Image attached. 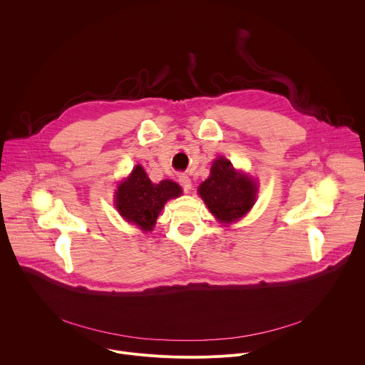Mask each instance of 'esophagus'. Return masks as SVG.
<instances>
[{
  "mask_svg": "<svg viewBox=\"0 0 365 365\" xmlns=\"http://www.w3.org/2000/svg\"><path fill=\"white\" fill-rule=\"evenodd\" d=\"M179 183L182 185L185 192H189L192 189V180H190V178L187 175H180L179 176Z\"/></svg>",
  "mask_w": 365,
  "mask_h": 365,
  "instance_id": "obj_1",
  "label": "esophagus"
}]
</instances>
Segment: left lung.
<instances>
[{"label":"left lung","mask_w":365,"mask_h":365,"mask_svg":"<svg viewBox=\"0 0 365 365\" xmlns=\"http://www.w3.org/2000/svg\"><path fill=\"white\" fill-rule=\"evenodd\" d=\"M197 192L218 221L232 222L251 210L257 183L235 172L231 162L220 158L211 168V176L199 186Z\"/></svg>","instance_id":"obj_1"}]
</instances>
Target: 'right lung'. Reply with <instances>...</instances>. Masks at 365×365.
Here are the masks:
<instances>
[{
    "label": "right lung",
    "instance_id": "obj_1",
    "mask_svg": "<svg viewBox=\"0 0 365 365\" xmlns=\"http://www.w3.org/2000/svg\"><path fill=\"white\" fill-rule=\"evenodd\" d=\"M180 193V186L172 180L151 183L144 169L137 165L130 178L118 186L115 203L128 222L138 225L143 231H151L165 203Z\"/></svg>",
    "mask_w": 365,
    "mask_h": 365
}]
</instances>
